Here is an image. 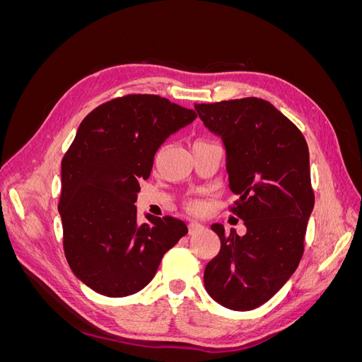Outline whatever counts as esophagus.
<instances>
[{
    "mask_svg": "<svg viewBox=\"0 0 362 362\" xmlns=\"http://www.w3.org/2000/svg\"><path fill=\"white\" fill-rule=\"evenodd\" d=\"M205 231V226L202 223H198V222H192L189 223V233L193 235V234H198V233H202Z\"/></svg>",
    "mask_w": 362,
    "mask_h": 362,
    "instance_id": "1",
    "label": "esophagus"
}]
</instances>
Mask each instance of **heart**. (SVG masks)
<instances>
[{
	"mask_svg": "<svg viewBox=\"0 0 362 362\" xmlns=\"http://www.w3.org/2000/svg\"><path fill=\"white\" fill-rule=\"evenodd\" d=\"M187 208L190 211H193V213H198L201 208H202V205H201V202L199 201H190L189 204H187Z\"/></svg>",
	"mask_w": 362,
	"mask_h": 362,
	"instance_id": "heart-1",
	"label": "heart"
}]
</instances>
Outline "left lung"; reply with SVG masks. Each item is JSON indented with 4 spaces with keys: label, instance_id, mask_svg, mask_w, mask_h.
I'll use <instances>...</instances> for the list:
<instances>
[{
    "label": "left lung",
    "instance_id": "left-lung-1",
    "mask_svg": "<svg viewBox=\"0 0 362 362\" xmlns=\"http://www.w3.org/2000/svg\"><path fill=\"white\" fill-rule=\"evenodd\" d=\"M204 125L226 151L233 211L246 234L225 233L204 272L205 290L225 308L250 311L266 303L298 269L314 208L310 151L303 134L275 105L259 98L196 104Z\"/></svg>",
    "mask_w": 362,
    "mask_h": 362
}]
</instances>
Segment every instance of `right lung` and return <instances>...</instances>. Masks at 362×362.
<instances>
[{
  "instance_id": "add662e5",
  "label": "right lung",
  "mask_w": 362,
  "mask_h": 362,
  "mask_svg": "<svg viewBox=\"0 0 362 362\" xmlns=\"http://www.w3.org/2000/svg\"><path fill=\"white\" fill-rule=\"evenodd\" d=\"M198 117L157 95H128L84 117L62 161L59 213L64 255L93 291L125 298L145 288L163 255L187 234L170 216L137 221L140 180H148L166 139Z\"/></svg>"
}]
</instances>
